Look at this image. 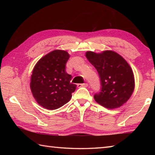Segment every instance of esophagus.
<instances>
[{
  "label": "esophagus",
  "mask_w": 155,
  "mask_h": 155,
  "mask_svg": "<svg viewBox=\"0 0 155 155\" xmlns=\"http://www.w3.org/2000/svg\"><path fill=\"white\" fill-rule=\"evenodd\" d=\"M78 87H87L88 84L87 83H81V84H78L77 85Z\"/></svg>",
  "instance_id": "obj_1"
}]
</instances>
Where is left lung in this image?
<instances>
[{"label": "left lung", "instance_id": "1", "mask_svg": "<svg viewBox=\"0 0 155 155\" xmlns=\"http://www.w3.org/2000/svg\"><path fill=\"white\" fill-rule=\"evenodd\" d=\"M85 57L98 72L101 90L94 95L96 103L105 108H119L130 98L135 89L132 68L116 52L104 51L99 53L85 52Z\"/></svg>", "mask_w": 155, "mask_h": 155}]
</instances>
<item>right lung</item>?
Returning a JSON list of instances; mask_svg holds the SVG:
<instances>
[{
	"instance_id": "right-lung-1",
	"label": "right lung",
	"mask_w": 155,
	"mask_h": 155,
	"mask_svg": "<svg viewBox=\"0 0 155 155\" xmlns=\"http://www.w3.org/2000/svg\"><path fill=\"white\" fill-rule=\"evenodd\" d=\"M70 55L63 50H54L37 62L31 77L30 87L37 103L44 108L54 110L72 98L77 85L70 83L72 76L65 72Z\"/></svg>"
}]
</instances>
